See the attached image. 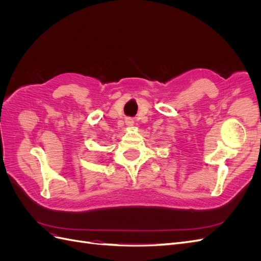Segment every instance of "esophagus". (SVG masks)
Instances as JSON below:
<instances>
[{"instance_id": "obj_1", "label": "esophagus", "mask_w": 261, "mask_h": 261, "mask_svg": "<svg viewBox=\"0 0 261 261\" xmlns=\"http://www.w3.org/2000/svg\"><path fill=\"white\" fill-rule=\"evenodd\" d=\"M127 123H129V124H130V123H133V122H132V121H129V122H127Z\"/></svg>"}]
</instances>
